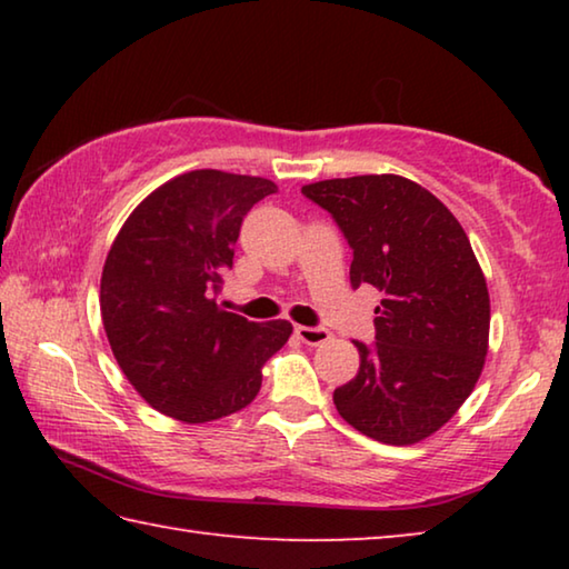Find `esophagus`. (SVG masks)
<instances>
[{"label":"esophagus","instance_id":"esophagus-1","mask_svg":"<svg viewBox=\"0 0 569 569\" xmlns=\"http://www.w3.org/2000/svg\"><path fill=\"white\" fill-rule=\"evenodd\" d=\"M296 336L308 346H321L331 341V331L321 329V326H296Z\"/></svg>","mask_w":569,"mask_h":569}]
</instances>
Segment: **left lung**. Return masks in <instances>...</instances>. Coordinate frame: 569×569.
Wrapping results in <instances>:
<instances>
[{"label":"left lung","instance_id":"8db88e82","mask_svg":"<svg viewBox=\"0 0 569 569\" xmlns=\"http://www.w3.org/2000/svg\"><path fill=\"white\" fill-rule=\"evenodd\" d=\"M353 250L351 286L379 288L377 341L359 349V373L333 391L361 435L403 447L435 435L475 389L489 343L485 273L459 220L401 176L311 182Z\"/></svg>","mask_w":569,"mask_h":569}]
</instances>
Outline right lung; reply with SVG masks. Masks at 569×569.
<instances>
[{
  "instance_id": "1",
  "label": "right lung",
  "mask_w": 569,
  "mask_h": 569,
  "mask_svg": "<svg viewBox=\"0 0 569 569\" xmlns=\"http://www.w3.org/2000/svg\"><path fill=\"white\" fill-rule=\"evenodd\" d=\"M271 192L266 178L190 170L152 190L114 238L100 281L104 333L134 391L166 417L206 423L248 407L293 331L216 301L240 223Z\"/></svg>"
}]
</instances>
